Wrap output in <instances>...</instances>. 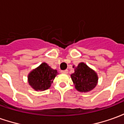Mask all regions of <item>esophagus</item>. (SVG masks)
<instances>
[{
	"label": "esophagus",
	"instance_id": "esophagus-1",
	"mask_svg": "<svg viewBox=\"0 0 124 124\" xmlns=\"http://www.w3.org/2000/svg\"><path fill=\"white\" fill-rule=\"evenodd\" d=\"M68 70H61V73H62V74H68Z\"/></svg>",
	"mask_w": 124,
	"mask_h": 124
}]
</instances>
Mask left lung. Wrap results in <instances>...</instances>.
<instances>
[{
	"label": "left lung",
	"instance_id": "left-lung-1",
	"mask_svg": "<svg viewBox=\"0 0 124 124\" xmlns=\"http://www.w3.org/2000/svg\"><path fill=\"white\" fill-rule=\"evenodd\" d=\"M74 71L71 74V78L78 91L87 92L96 87L98 80L97 74L86 64L80 63Z\"/></svg>",
	"mask_w": 124,
	"mask_h": 124
}]
</instances>
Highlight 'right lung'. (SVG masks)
<instances>
[{
    "mask_svg": "<svg viewBox=\"0 0 124 124\" xmlns=\"http://www.w3.org/2000/svg\"><path fill=\"white\" fill-rule=\"evenodd\" d=\"M57 74L56 70L52 69L46 63H42L29 74L28 83L36 90H46L50 87Z\"/></svg>",
    "mask_w": 124,
    "mask_h": 124,
    "instance_id": "1",
    "label": "right lung"
}]
</instances>
